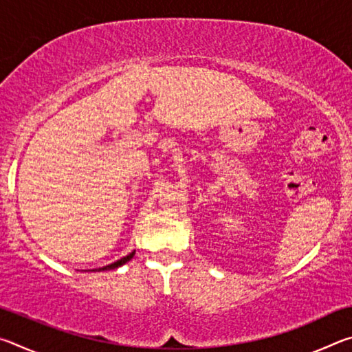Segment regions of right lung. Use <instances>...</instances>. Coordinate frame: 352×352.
<instances>
[{"mask_svg": "<svg viewBox=\"0 0 352 352\" xmlns=\"http://www.w3.org/2000/svg\"><path fill=\"white\" fill-rule=\"evenodd\" d=\"M133 256H135V252H132L130 254H127L126 258L119 259V261H116V262H113V264H110V265H105V267H102V269H98V270H113V269H118V267L124 265V264H126V262H129L130 259H132Z\"/></svg>", "mask_w": 352, "mask_h": 352, "instance_id": "1", "label": "right lung"}]
</instances>
